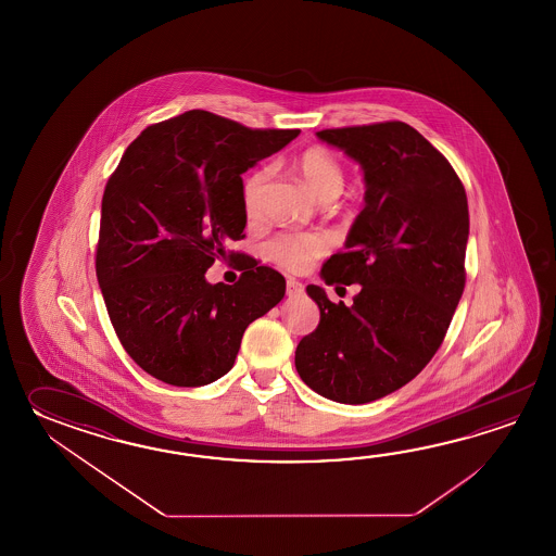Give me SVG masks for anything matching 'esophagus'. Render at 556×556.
Masks as SVG:
<instances>
[{
	"instance_id": "34e87169",
	"label": "esophagus",
	"mask_w": 556,
	"mask_h": 556,
	"mask_svg": "<svg viewBox=\"0 0 556 556\" xmlns=\"http://www.w3.org/2000/svg\"><path fill=\"white\" fill-rule=\"evenodd\" d=\"M286 294L290 295V298L304 294V283L298 282L295 278H288L286 280Z\"/></svg>"
}]
</instances>
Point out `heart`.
Returning a JSON list of instances; mask_svg holds the SVG:
<instances>
[{
    "mask_svg": "<svg viewBox=\"0 0 556 556\" xmlns=\"http://www.w3.org/2000/svg\"><path fill=\"white\" fill-rule=\"evenodd\" d=\"M295 168L300 177L304 178L307 189L312 190L319 201L330 202L342 194L345 182L343 166L328 147H307L306 151L298 156ZM270 178L273 166H261L244 180L242 204L249 218H256L261 214L262 199ZM328 250L330 238L324 232H278L266 242L268 261L290 273H304Z\"/></svg>",
    "mask_w": 556,
    "mask_h": 556,
    "instance_id": "heart-1",
    "label": "heart"
}]
</instances>
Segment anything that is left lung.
Segmentation results:
<instances>
[{
    "instance_id": "left-lung-1",
    "label": "left lung",
    "mask_w": 556,
    "mask_h": 556,
    "mask_svg": "<svg viewBox=\"0 0 556 556\" xmlns=\"http://www.w3.org/2000/svg\"><path fill=\"white\" fill-rule=\"evenodd\" d=\"M321 141L364 168L366 206L326 283H362L354 304L307 286L319 324L295 348L307 388L331 402H376L424 369L443 343L465 288L469 206L462 178L402 121L324 129Z\"/></svg>"
}]
</instances>
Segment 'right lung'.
Returning <instances> with one entry per match:
<instances>
[{
  "label": "right lung",
  "instance_id": "1",
  "mask_svg": "<svg viewBox=\"0 0 556 556\" xmlns=\"http://www.w3.org/2000/svg\"><path fill=\"white\" fill-rule=\"evenodd\" d=\"M298 129H250L208 111L149 125L106 180L94 270L118 342L149 376L206 386L235 366L244 330L286 292L280 273L247 261L237 283H208L244 238L242 173ZM244 261V258H242Z\"/></svg>",
  "mask_w": 556,
  "mask_h": 556
}]
</instances>
